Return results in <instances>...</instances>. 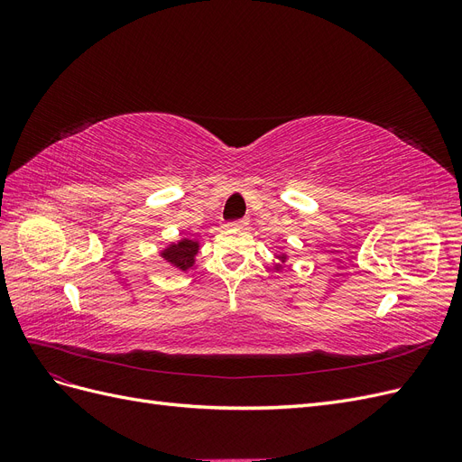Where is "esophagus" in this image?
<instances>
[{"mask_svg": "<svg viewBox=\"0 0 462 462\" xmlns=\"http://www.w3.org/2000/svg\"><path fill=\"white\" fill-rule=\"evenodd\" d=\"M246 226H248V219H239V221H229V223H226L227 229H231V227L243 229V227H246Z\"/></svg>", "mask_w": 462, "mask_h": 462, "instance_id": "esophagus-1", "label": "esophagus"}]
</instances>
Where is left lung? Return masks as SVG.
<instances>
[{
  "instance_id": "obj_1",
  "label": "left lung",
  "mask_w": 462,
  "mask_h": 462,
  "mask_svg": "<svg viewBox=\"0 0 462 462\" xmlns=\"http://www.w3.org/2000/svg\"><path fill=\"white\" fill-rule=\"evenodd\" d=\"M287 260H289L287 253H275L273 254V272H282L285 268Z\"/></svg>"
}]
</instances>
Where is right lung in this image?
I'll use <instances>...</instances> for the list:
<instances>
[{
	"mask_svg": "<svg viewBox=\"0 0 462 462\" xmlns=\"http://www.w3.org/2000/svg\"><path fill=\"white\" fill-rule=\"evenodd\" d=\"M199 250H200L199 239H179L175 243L165 245L160 250V258L170 265V268L187 273L189 270H192L194 262H197Z\"/></svg>",
	"mask_w": 462,
	"mask_h": 462,
	"instance_id": "obj_1",
	"label": "right lung"
}]
</instances>
